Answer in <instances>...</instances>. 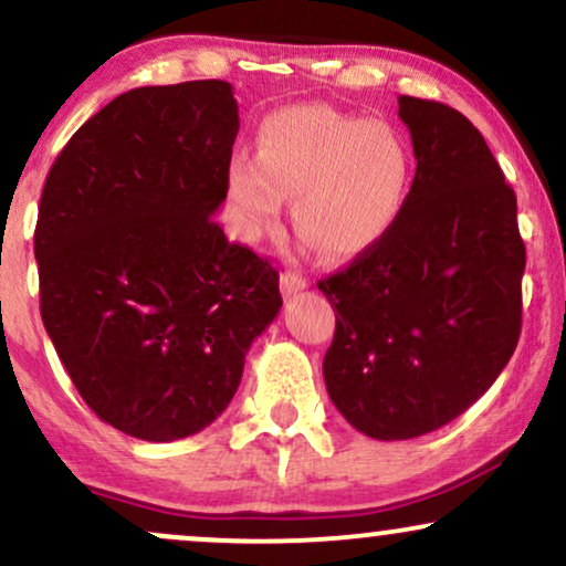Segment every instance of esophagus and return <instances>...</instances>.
I'll return each instance as SVG.
<instances>
[{
	"label": "esophagus",
	"mask_w": 566,
	"mask_h": 566,
	"mask_svg": "<svg viewBox=\"0 0 566 566\" xmlns=\"http://www.w3.org/2000/svg\"><path fill=\"white\" fill-rule=\"evenodd\" d=\"M305 287H308V284H305V279L301 274H295V271H284V274H282V292H284V295L292 297Z\"/></svg>",
	"instance_id": "obj_1"
}]
</instances>
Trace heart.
I'll return each instance as SVG.
<instances>
[{
    "label": "heart",
    "instance_id": "heart-1",
    "mask_svg": "<svg viewBox=\"0 0 566 566\" xmlns=\"http://www.w3.org/2000/svg\"><path fill=\"white\" fill-rule=\"evenodd\" d=\"M411 147L398 128L324 105L271 113L258 132V158L229 166L237 231L258 240L292 202V223L332 261L374 248L403 208Z\"/></svg>",
    "mask_w": 566,
    "mask_h": 566
}]
</instances>
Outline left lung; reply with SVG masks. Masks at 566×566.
I'll return each instance as SVG.
<instances>
[{"mask_svg": "<svg viewBox=\"0 0 566 566\" xmlns=\"http://www.w3.org/2000/svg\"><path fill=\"white\" fill-rule=\"evenodd\" d=\"M417 158L390 231L318 282L337 329L324 382L374 440H411L464 413L522 332L516 195L482 134L453 107L398 97Z\"/></svg>", "mask_w": 566, "mask_h": 566, "instance_id": "obj_1", "label": "left lung"}]
</instances>
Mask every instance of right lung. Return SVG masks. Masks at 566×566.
<instances>
[{
	"label": "right lung",
	"instance_id": "obj_1",
	"mask_svg": "<svg viewBox=\"0 0 566 566\" xmlns=\"http://www.w3.org/2000/svg\"><path fill=\"white\" fill-rule=\"evenodd\" d=\"M237 132L227 81L139 86L92 115L44 181V329L86 406L132 438L213 424L282 308L274 265L213 221Z\"/></svg>",
	"mask_w": 566,
	"mask_h": 566
}]
</instances>
